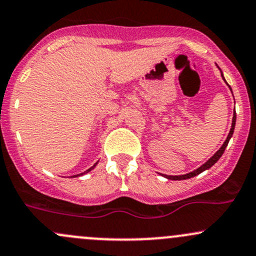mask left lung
<instances>
[{
  "label": "left lung",
  "instance_id": "obj_1",
  "mask_svg": "<svg viewBox=\"0 0 256 256\" xmlns=\"http://www.w3.org/2000/svg\"><path fill=\"white\" fill-rule=\"evenodd\" d=\"M222 77H223V74H222ZM236 112H234V115H233V121H232V128H230V134H228V137H227V140H226L224 141V144H222V147H220V148L217 150L216 153H214V156H212L211 158H210L208 160H207V162L204 164V166H201L200 168H198L196 169V170H194V172H192V173H189V174H185V176H164L166 178H168V179H170V180H184V179H190V178H192V176H198V174L200 173H202L204 170H206V169H208V168H211L212 166H214V163L217 162V160H220V156L223 154V152H224V150H226V147H227V144H228V142H230V137H232V135H233V131H234V126H236Z\"/></svg>",
  "mask_w": 256,
  "mask_h": 256
}]
</instances>
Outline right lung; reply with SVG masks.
Listing matches in <instances>:
<instances>
[{
    "instance_id": "obj_1",
    "label": "right lung",
    "mask_w": 256,
    "mask_h": 256,
    "mask_svg": "<svg viewBox=\"0 0 256 256\" xmlns=\"http://www.w3.org/2000/svg\"><path fill=\"white\" fill-rule=\"evenodd\" d=\"M96 164H94V166H92V168H90V169H88V170H86V172H84V173H88V172H90V170H92V169L94 168V166H96ZM84 173H80V176H82V174H84Z\"/></svg>"
}]
</instances>
